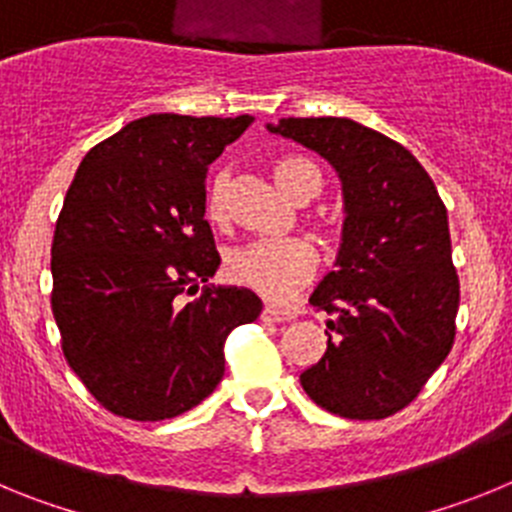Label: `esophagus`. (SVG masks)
<instances>
[{
    "label": "esophagus",
    "mask_w": 512,
    "mask_h": 512,
    "mask_svg": "<svg viewBox=\"0 0 512 512\" xmlns=\"http://www.w3.org/2000/svg\"><path fill=\"white\" fill-rule=\"evenodd\" d=\"M261 318L269 320V323H289V320H295V312L284 310V307L266 305L264 312H261Z\"/></svg>",
    "instance_id": "esophagus-1"
}]
</instances>
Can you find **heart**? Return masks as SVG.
I'll return each mask as SVG.
<instances>
[{
	"instance_id": "heart-1",
	"label": "heart",
	"mask_w": 512,
	"mask_h": 512,
	"mask_svg": "<svg viewBox=\"0 0 512 512\" xmlns=\"http://www.w3.org/2000/svg\"><path fill=\"white\" fill-rule=\"evenodd\" d=\"M307 174H320L315 164L307 158H279L274 164V179L279 187L295 200ZM207 217L212 223H223L228 212V174L212 176L205 200ZM318 264L315 248L300 238H284V241H251L233 248L225 259V274L230 282L251 289L266 300H287L312 277Z\"/></svg>"
}]
</instances>
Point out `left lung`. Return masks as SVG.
<instances>
[{"label": "left lung", "instance_id": "left-lung-1", "mask_svg": "<svg viewBox=\"0 0 512 512\" xmlns=\"http://www.w3.org/2000/svg\"><path fill=\"white\" fill-rule=\"evenodd\" d=\"M266 128L336 169L346 210L336 271L310 295L328 312V348L300 374L302 390L341 418L395 415L456 333L459 277L436 184L408 148L348 117H284Z\"/></svg>", "mask_w": 512, "mask_h": 512}]
</instances>
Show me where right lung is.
I'll return each instance as SVG.
<instances>
[{
    "label": "right lung",
    "instance_id": "1",
    "mask_svg": "<svg viewBox=\"0 0 512 512\" xmlns=\"http://www.w3.org/2000/svg\"><path fill=\"white\" fill-rule=\"evenodd\" d=\"M251 122L158 112L76 169L53 235V318L76 377L120 418L153 423L200 405L223 379L230 330L261 315L251 289L207 284L220 266L207 166Z\"/></svg>",
    "mask_w": 512,
    "mask_h": 512
}]
</instances>
